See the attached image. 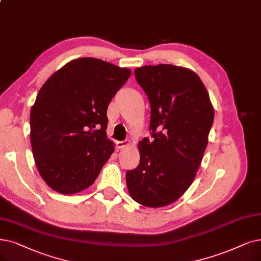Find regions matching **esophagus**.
I'll use <instances>...</instances> for the list:
<instances>
[{
  "mask_svg": "<svg viewBox=\"0 0 261 261\" xmlns=\"http://www.w3.org/2000/svg\"><path fill=\"white\" fill-rule=\"evenodd\" d=\"M129 143H130V142H129L128 140L118 141V142H117V149H118V150H121V149H123V148H125V147H127V145H128Z\"/></svg>",
  "mask_w": 261,
  "mask_h": 261,
  "instance_id": "34e87169",
  "label": "esophagus"
}]
</instances>
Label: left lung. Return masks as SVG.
<instances>
[{
	"mask_svg": "<svg viewBox=\"0 0 261 261\" xmlns=\"http://www.w3.org/2000/svg\"><path fill=\"white\" fill-rule=\"evenodd\" d=\"M134 72L150 101L154 140L138 143L140 163L126 172V184L135 201L161 207L178 200L193 183L209 141L214 108L192 69L159 64Z\"/></svg>",
	"mask_w": 261,
	"mask_h": 261,
	"instance_id": "8db88e82",
	"label": "left lung"
}]
</instances>
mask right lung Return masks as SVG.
Instances as JSON below:
<instances>
[{"label": "right lung", "mask_w": 261, "mask_h": 261, "mask_svg": "<svg viewBox=\"0 0 261 261\" xmlns=\"http://www.w3.org/2000/svg\"><path fill=\"white\" fill-rule=\"evenodd\" d=\"M130 69L95 58L72 60L40 88L31 109L37 170L52 190L77 194L91 186L114 152L107 108Z\"/></svg>", "instance_id": "obj_1"}]
</instances>
